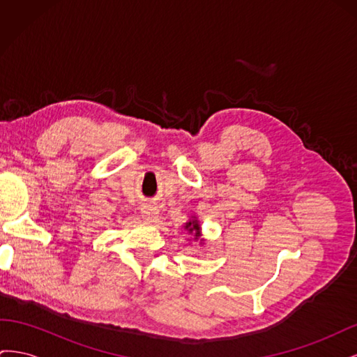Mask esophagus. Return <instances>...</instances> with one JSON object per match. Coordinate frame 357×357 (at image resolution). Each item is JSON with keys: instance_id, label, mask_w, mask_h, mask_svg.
Listing matches in <instances>:
<instances>
[{"instance_id": "obj_1", "label": "esophagus", "mask_w": 357, "mask_h": 357, "mask_svg": "<svg viewBox=\"0 0 357 357\" xmlns=\"http://www.w3.org/2000/svg\"><path fill=\"white\" fill-rule=\"evenodd\" d=\"M142 214L143 219L147 222H156L159 219V210L158 207H153V205H143Z\"/></svg>"}]
</instances>
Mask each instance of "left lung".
Segmentation results:
<instances>
[{"instance_id":"left-lung-1","label":"left lung","mask_w":357,"mask_h":357,"mask_svg":"<svg viewBox=\"0 0 357 357\" xmlns=\"http://www.w3.org/2000/svg\"><path fill=\"white\" fill-rule=\"evenodd\" d=\"M185 231L189 232V235L192 236L193 241H199V244H205V240L202 238V229H201V223L197 218V214L190 215V219L183 225Z\"/></svg>"}]
</instances>
